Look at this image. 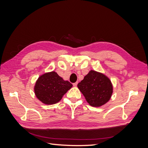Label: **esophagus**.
Returning <instances> with one entry per match:
<instances>
[{"label": "esophagus", "instance_id": "esophagus-1", "mask_svg": "<svg viewBox=\"0 0 148 148\" xmlns=\"http://www.w3.org/2000/svg\"><path fill=\"white\" fill-rule=\"evenodd\" d=\"M77 84H78V82H76V83H75L73 84V85L74 86H77Z\"/></svg>", "mask_w": 148, "mask_h": 148}]
</instances>
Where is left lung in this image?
Returning a JSON list of instances; mask_svg holds the SVG:
<instances>
[{
  "instance_id": "left-lung-1",
  "label": "left lung",
  "mask_w": 148,
  "mask_h": 148,
  "mask_svg": "<svg viewBox=\"0 0 148 148\" xmlns=\"http://www.w3.org/2000/svg\"><path fill=\"white\" fill-rule=\"evenodd\" d=\"M77 86L89 104L93 107L105 104L113 92L112 84L109 78L94 70L89 71Z\"/></svg>"
}]
</instances>
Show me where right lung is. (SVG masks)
<instances>
[{
    "label": "right lung",
    "mask_w": 148,
    "mask_h": 148,
    "mask_svg": "<svg viewBox=\"0 0 148 148\" xmlns=\"http://www.w3.org/2000/svg\"><path fill=\"white\" fill-rule=\"evenodd\" d=\"M72 86V84L64 81L55 71H51L38 78L34 86V93L44 104H53L59 102Z\"/></svg>",
    "instance_id": "1"
}]
</instances>
